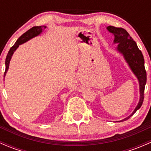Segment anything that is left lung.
<instances>
[{
	"label": "left lung",
	"mask_w": 151,
	"mask_h": 151,
	"mask_svg": "<svg viewBox=\"0 0 151 151\" xmlns=\"http://www.w3.org/2000/svg\"><path fill=\"white\" fill-rule=\"evenodd\" d=\"M107 30L114 34L115 36L114 43L118 44L117 49L123 55L126 62L129 63V66L132 68L134 74L137 77L139 83L140 99H139V104L130 116L121 121H126L131 116H132L137 112V110H138L141 107L143 101H144L145 86L147 81V74L145 68V60L142 53L138 48L137 43L132 39L129 33L122 28H116L111 25L107 27Z\"/></svg>",
	"instance_id": "1"
}]
</instances>
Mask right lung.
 Returning a JSON list of instances; mask_svg holds the SVG:
<instances>
[{"mask_svg":"<svg viewBox=\"0 0 151 151\" xmlns=\"http://www.w3.org/2000/svg\"><path fill=\"white\" fill-rule=\"evenodd\" d=\"M45 28H46V26H35V27H33V28H31L30 29H29L28 31H26L25 33H23V34H22V36L17 39L16 43L11 47V49L6 55V63H5L6 70H5V72H4V77H5L6 73V71H8L9 69V66L10 60L11 58H12V55H13L14 52L17 49V47H19V45L25 43V42L28 41L29 39H32V38L34 37V36H36L39 34H40V33L42 32V30Z\"/></svg>","mask_w":151,"mask_h":151,"instance_id":"add662e5","label":"right lung"}]
</instances>
